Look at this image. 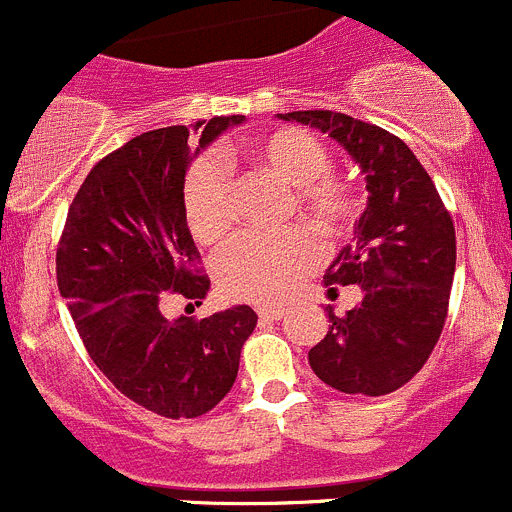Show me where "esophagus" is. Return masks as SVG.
<instances>
[{
	"instance_id": "1",
	"label": "esophagus",
	"mask_w": 512,
	"mask_h": 512,
	"mask_svg": "<svg viewBox=\"0 0 512 512\" xmlns=\"http://www.w3.org/2000/svg\"><path fill=\"white\" fill-rule=\"evenodd\" d=\"M259 318L261 320H282L284 310L282 307H259Z\"/></svg>"
}]
</instances>
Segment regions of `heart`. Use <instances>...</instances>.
<instances>
[{
  "label": "heart",
  "mask_w": 512,
  "mask_h": 512,
  "mask_svg": "<svg viewBox=\"0 0 512 512\" xmlns=\"http://www.w3.org/2000/svg\"><path fill=\"white\" fill-rule=\"evenodd\" d=\"M248 164L287 187V217L300 215L328 243L343 241L361 212L354 184L333 174L330 148L318 135L287 128L246 148ZM182 215L200 243L220 241L230 228V182L215 156L189 164L182 182ZM323 248L305 228L277 235L238 233L212 261L215 282L230 300L274 305L287 300L307 274L320 264Z\"/></svg>",
  "instance_id": "b5f03b06"
}]
</instances>
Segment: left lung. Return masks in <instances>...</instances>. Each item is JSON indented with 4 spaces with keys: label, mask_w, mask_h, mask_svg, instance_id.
Returning <instances> with one entry per match:
<instances>
[{
    "label": "left lung",
    "mask_w": 512,
    "mask_h": 512,
    "mask_svg": "<svg viewBox=\"0 0 512 512\" xmlns=\"http://www.w3.org/2000/svg\"><path fill=\"white\" fill-rule=\"evenodd\" d=\"M336 138L366 174L369 205L354 246L325 271V284H359L346 315L328 307V333L310 348L312 372L346 395L400 390L433 354L449 315L456 230L436 184L397 135L343 112H287Z\"/></svg>",
    "instance_id": "obj_1"
}]
</instances>
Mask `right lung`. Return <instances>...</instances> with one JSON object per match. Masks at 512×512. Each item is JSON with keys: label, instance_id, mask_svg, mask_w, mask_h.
<instances>
[{"label": "right lung", "instance_id": "1", "mask_svg": "<svg viewBox=\"0 0 512 512\" xmlns=\"http://www.w3.org/2000/svg\"><path fill=\"white\" fill-rule=\"evenodd\" d=\"M243 120L197 122L200 148ZM192 158L184 125L107 153L76 192L56 251L58 289L99 372L171 420L200 418L228 395L259 320L248 305L202 320L161 312L169 297L202 305L210 289L179 200Z\"/></svg>", "mask_w": 512, "mask_h": 512}]
</instances>
